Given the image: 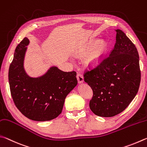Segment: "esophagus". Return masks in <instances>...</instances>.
<instances>
[{"mask_svg":"<svg viewBox=\"0 0 147 147\" xmlns=\"http://www.w3.org/2000/svg\"><path fill=\"white\" fill-rule=\"evenodd\" d=\"M77 79H78V81L79 83H81L84 81L83 76L80 73H78V74H77Z\"/></svg>","mask_w":147,"mask_h":147,"instance_id":"1","label":"esophagus"}]
</instances>
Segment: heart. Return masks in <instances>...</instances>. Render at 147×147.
<instances>
[{
    "instance_id": "heart-1",
    "label": "heart",
    "mask_w": 147,
    "mask_h": 147,
    "mask_svg": "<svg viewBox=\"0 0 147 147\" xmlns=\"http://www.w3.org/2000/svg\"><path fill=\"white\" fill-rule=\"evenodd\" d=\"M96 42H92L88 46V50L91 49L94 46ZM107 48V45L104 41H100L94 46L90 52L87 56L86 62L92 64H97L100 63L103 57Z\"/></svg>"
}]
</instances>
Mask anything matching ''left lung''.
I'll list each match as a JSON object with an SVG mask.
<instances>
[{
    "mask_svg": "<svg viewBox=\"0 0 147 147\" xmlns=\"http://www.w3.org/2000/svg\"><path fill=\"white\" fill-rule=\"evenodd\" d=\"M116 40L109 55L84 72L93 91L89 106L98 116L110 117L125 110L137 94L141 70L137 48L125 33L116 30Z\"/></svg>",
    "mask_w": 147,
    "mask_h": 147,
    "instance_id": "left-lung-1",
    "label": "left lung"
}]
</instances>
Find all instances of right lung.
<instances>
[{"label": "right lung", "mask_w": 147, "mask_h": 147, "mask_svg": "<svg viewBox=\"0 0 147 147\" xmlns=\"http://www.w3.org/2000/svg\"><path fill=\"white\" fill-rule=\"evenodd\" d=\"M28 44L25 37L15 50L8 72L10 92L15 106L24 116L37 121H50L61 114L66 97L78 84L77 73L52 67L40 78H30L23 68Z\"/></svg>", "instance_id": "add662e5"}]
</instances>
